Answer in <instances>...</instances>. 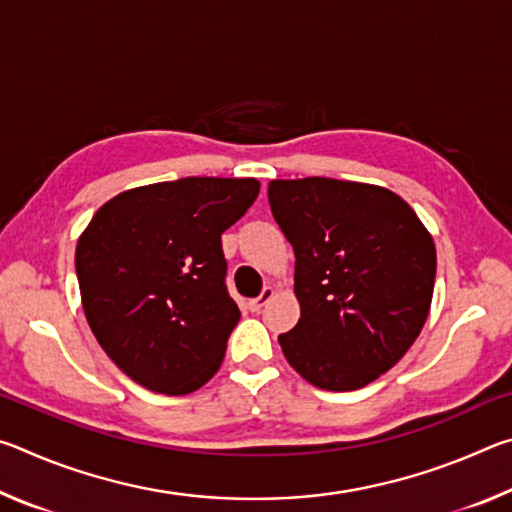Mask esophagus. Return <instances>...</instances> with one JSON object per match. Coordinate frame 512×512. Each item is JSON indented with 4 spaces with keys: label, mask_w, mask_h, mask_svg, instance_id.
Masks as SVG:
<instances>
[{
    "label": "esophagus",
    "mask_w": 512,
    "mask_h": 512,
    "mask_svg": "<svg viewBox=\"0 0 512 512\" xmlns=\"http://www.w3.org/2000/svg\"><path fill=\"white\" fill-rule=\"evenodd\" d=\"M273 298H275V289L273 287H266L262 293H259L257 298H253V300L248 302V307H250V311H262Z\"/></svg>",
    "instance_id": "obj_1"
}]
</instances>
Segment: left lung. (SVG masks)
I'll return each instance as SVG.
<instances>
[{"instance_id":"left-lung-1","label":"left lung","mask_w":512,"mask_h":512,"mask_svg":"<svg viewBox=\"0 0 512 512\" xmlns=\"http://www.w3.org/2000/svg\"><path fill=\"white\" fill-rule=\"evenodd\" d=\"M268 203L296 253L298 325L277 336L323 391H357L391 370L429 316L436 246L391 189L334 178L271 180Z\"/></svg>"}]
</instances>
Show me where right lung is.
I'll use <instances>...</instances> for the list:
<instances>
[{
  "label": "right lung",
  "instance_id": "obj_1",
  "mask_svg": "<svg viewBox=\"0 0 512 512\" xmlns=\"http://www.w3.org/2000/svg\"><path fill=\"white\" fill-rule=\"evenodd\" d=\"M259 194L255 178H180L103 203L76 244L92 334L153 393L187 395L219 370L239 307L221 235Z\"/></svg>",
  "mask_w": 512,
  "mask_h": 512
}]
</instances>
